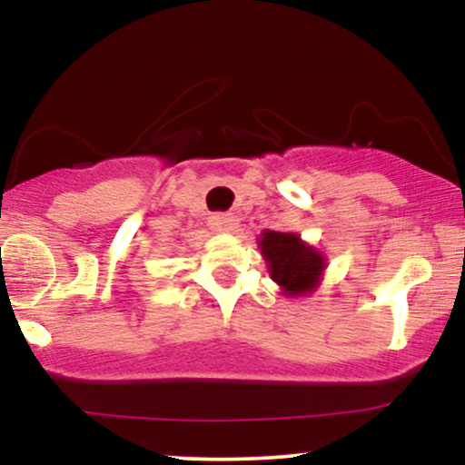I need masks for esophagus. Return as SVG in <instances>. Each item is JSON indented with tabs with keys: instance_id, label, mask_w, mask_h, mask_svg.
<instances>
[{
	"instance_id": "1",
	"label": "esophagus",
	"mask_w": 465,
	"mask_h": 465,
	"mask_svg": "<svg viewBox=\"0 0 465 465\" xmlns=\"http://www.w3.org/2000/svg\"><path fill=\"white\" fill-rule=\"evenodd\" d=\"M238 227V218L233 214H214L212 216V229L218 233H232Z\"/></svg>"
}]
</instances>
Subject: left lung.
<instances>
[{"mask_svg":"<svg viewBox=\"0 0 465 465\" xmlns=\"http://www.w3.org/2000/svg\"><path fill=\"white\" fill-rule=\"evenodd\" d=\"M258 247L271 280L280 286L284 297H306L322 284L328 260L322 251L303 242L300 233L264 229Z\"/></svg>","mask_w":465,"mask_h":465,"instance_id":"left-lung-1","label":"left lung"}]
</instances>
